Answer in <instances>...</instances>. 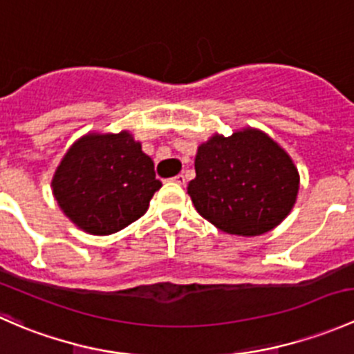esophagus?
I'll return each instance as SVG.
<instances>
[{
  "instance_id": "34e87169",
  "label": "esophagus",
  "mask_w": 354,
  "mask_h": 354,
  "mask_svg": "<svg viewBox=\"0 0 354 354\" xmlns=\"http://www.w3.org/2000/svg\"><path fill=\"white\" fill-rule=\"evenodd\" d=\"M173 181L178 185H185V174H176V176L173 178Z\"/></svg>"
}]
</instances>
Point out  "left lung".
<instances>
[{"label":"left lung","instance_id":"obj_1","mask_svg":"<svg viewBox=\"0 0 354 354\" xmlns=\"http://www.w3.org/2000/svg\"><path fill=\"white\" fill-rule=\"evenodd\" d=\"M188 195L203 219L238 236L274 230L291 212L299 174L291 157L255 128L214 135L195 156Z\"/></svg>","mask_w":354,"mask_h":354}]
</instances>
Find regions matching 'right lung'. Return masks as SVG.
I'll list each match as a JSON object with an SVG mask.
<instances>
[{"label":"right lung","mask_w":354,"mask_h":354,"mask_svg":"<svg viewBox=\"0 0 354 354\" xmlns=\"http://www.w3.org/2000/svg\"><path fill=\"white\" fill-rule=\"evenodd\" d=\"M51 187L75 226L104 236L144 216L162 183L140 142L123 130L78 138L56 167Z\"/></svg>","instance_id":"1"}]
</instances>
